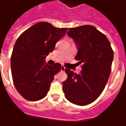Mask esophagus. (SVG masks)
Returning a JSON list of instances; mask_svg holds the SVG:
<instances>
[{
	"mask_svg": "<svg viewBox=\"0 0 126 126\" xmlns=\"http://www.w3.org/2000/svg\"><path fill=\"white\" fill-rule=\"evenodd\" d=\"M65 67L64 66H61V71H65Z\"/></svg>",
	"mask_w": 126,
	"mask_h": 126,
	"instance_id": "obj_1",
	"label": "esophagus"
}]
</instances>
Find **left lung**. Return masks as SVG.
Segmentation results:
<instances>
[{
  "mask_svg": "<svg viewBox=\"0 0 126 126\" xmlns=\"http://www.w3.org/2000/svg\"><path fill=\"white\" fill-rule=\"evenodd\" d=\"M67 35L78 48L75 57L82 64L81 73L66 68L67 79L63 82L65 96L73 104L87 105L103 93L111 71L113 51L107 36L90 25L69 28Z\"/></svg>",
  "mask_w": 126,
  "mask_h": 126,
  "instance_id": "left-lung-1",
  "label": "left lung"
}]
</instances>
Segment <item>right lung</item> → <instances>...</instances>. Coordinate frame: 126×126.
<instances>
[{"instance_id":"obj_1","label":"right lung","mask_w":126,"mask_h":126,"mask_svg":"<svg viewBox=\"0 0 126 126\" xmlns=\"http://www.w3.org/2000/svg\"><path fill=\"white\" fill-rule=\"evenodd\" d=\"M67 29L39 22L17 40L11 58V74L15 88L26 100L36 101L47 96L61 65L57 63L49 65L45 63V58L52 52Z\"/></svg>"}]
</instances>
